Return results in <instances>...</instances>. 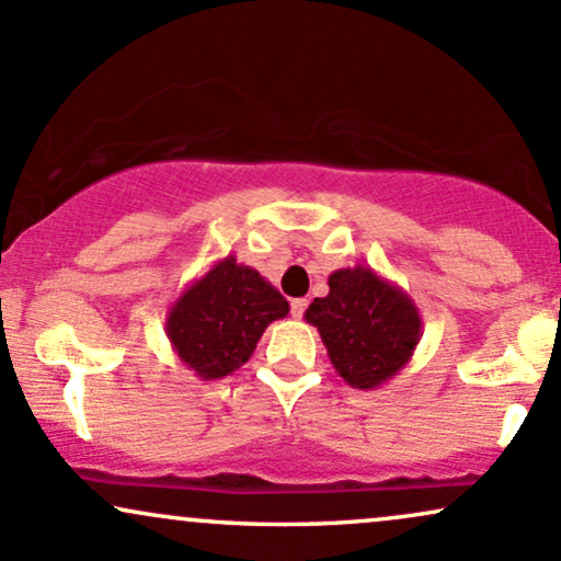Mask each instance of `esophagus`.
I'll return each instance as SVG.
<instances>
[{
	"mask_svg": "<svg viewBox=\"0 0 561 561\" xmlns=\"http://www.w3.org/2000/svg\"><path fill=\"white\" fill-rule=\"evenodd\" d=\"M306 306H308L306 298H295L293 302H289V311H293L295 319H300L302 313H306Z\"/></svg>",
	"mask_w": 561,
	"mask_h": 561,
	"instance_id": "34e87169",
	"label": "esophagus"
}]
</instances>
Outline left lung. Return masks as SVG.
Instances as JSON below:
<instances>
[{"label":"left lung","mask_w":561,"mask_h":561,"mask_svg":"<svg viewBox=\"0 0 561 561\" xmlns=\"http://www.w3.org/2000/svg\"><path fill=\"white\" fill-rule=\"evenodd\" d=\"M306 321L319 330L334 371L358 390H375L396 377L422 337L414 300L369 266L330 274V293L313 298Z\"/></svg>","instance_id":"left-lung-1"}]
</instances>
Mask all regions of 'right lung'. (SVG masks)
I'll return each instance as SVG.
<instances>
[{
    "mask_svg": "<svg viewBox=\"0 0 561 561\" xmlns=\"http://www.w3.org/2000/svg\"><path fill=\"white\" fill-rule=\"evenodd\" d=\"M287 313L289 302L272 282L227 255L173 300L165 334L195 377L221 379L240 369L266 327Z\"/></svg>",
    "mask_w": 561,
    "mask_h": 561,
    "instance_id": "1",
    "label": "right lung"
}]
</instances>
